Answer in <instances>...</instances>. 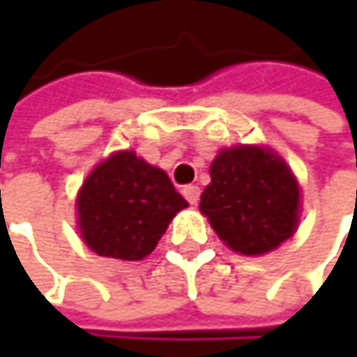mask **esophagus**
Returning a JSON list of instances; mask_svg holds the SVG:
<instances>
[{"mask_svg":"<svg viewBox=\"0 0 357 357\" xmlns=\"http://www.w3.org/2000/svg\"><path fill=\"white\" fill-rule=\"evenodd\" d=\"M181 194H183V198H185L190 204H196L198 198H200V188H198V185H183Z\"/></svg>","mask_w":357,"mask_h":357,"instance_id":"obj_1","label":"esophagus"}]
</instances>
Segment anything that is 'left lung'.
Masks as SVG:
<instances>
[{
    "mask_svg": "<svg viewBox=\"0 0 357 357\" xmlns=\"http://www.w3.org/2000/svg\"><path fill=\"white\" fill-rule=\"evenodd\" d=\"M200 213L234 252L266 254L298 229L300 185L271 149H223L211 163Z\"/></svg>",
    "mask_w": 357,
    "mask_h": 357,
    "instance_id": "1",
    "label": "left lung"
}]
</instances>
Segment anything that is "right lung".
Masks as SVG:
<instances>
[{
	"instance_id": "add662e5",
	"label": "right lung",
	"mask_w": 357,
	"mask_h": 357,
	"mask_svg": "<svg viewBox=\"0 0 357 357\" xmlns=\"http://www.w3.org/2000/svg\"><path fill=\"white\" fill-rule=\"evenodd\" d=\"M185 206L169 176L134 151L113 153L99 163L76 198L84 244L99 256L117 260L149 256Z\"/></svg>"
}]
</instances>
